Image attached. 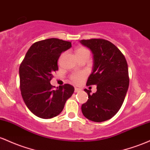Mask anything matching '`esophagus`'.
Wrapping results in <instances>:
<instances>
[{"instance_id":"obj_1","label":"esophagus","mask_w":150,"mask_h":150,"mask_svg":"<svg viewBox=\"0 0 150 150\" xmlns=\"http://www.w3.org/2000/svg\"><path fill=\"white\" fill-rule=\"evenodd\" d=\"M81 91L80 88H75L74 89V92L75 93H77V92H79Z\"/></svg>"}]
</instances>
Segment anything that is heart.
<instances>
[{"instance_id": "heart-1", "label": "heart", "mask_w": 150, "mask_h": 150, "mask_svg": "<svg viewBox=\"0 0 150 150\" xmlns=\"http://www.w3.org/2000/svg\"><path fill=\"white\" fill-rule=\"evenodd\" d=\"M89 53V51L88 49L83 47H80L77 48L76 50V56H79V55L83 54ZM90 54V53H89ZM86 77V74L84 72H79V73H74L72 74L70 76V81L72 83L75 84H79Z\"/></svg>"}]
</instances>
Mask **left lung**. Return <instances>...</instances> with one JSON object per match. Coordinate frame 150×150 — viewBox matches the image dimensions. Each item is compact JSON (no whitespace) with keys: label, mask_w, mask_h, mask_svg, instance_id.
Here are the masks:
<instances>
[{"label":"left lung","mask_w":150,"mask_h":150,"mask_svg":"<svg viewBox=\"0 0 150 150\" xmlns=\"http://www.w3.org/2000/svg\"><path fill=\"white\" fill-rule=\"evenodd\" d=\"M81 43L93 54V71L86 86L96 85L97 91L84 89L88 100L81 105L83 115L100 122L108 120L118 112L129 86L128 67L125 56L115 45L103 39L82 40Z\"/></svg>","instance_id":"1"}]
</instances>
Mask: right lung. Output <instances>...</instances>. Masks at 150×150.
<instances>
[{
	"instance_id": "right-lung-1",
	"label": "right lung",
	"mask_w": 150,
	"mask_h": 150,
	"mask_svg": "<svg viewBox=\"0 0 150 150\" xmlns=\"http://www.w3.org/2000/svg\"><path fill=\"white\" fill-rule=\"evenodd\" d=\"M71 47V42L57 38L36 42L20 66L22 97L28 109L39 117L48 119L58 115L74 91L70 84L60 86L55 90L50 83L52 74L58 70V59Z\"/></svg>"
}]
</instances>
